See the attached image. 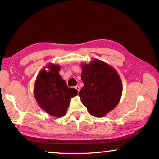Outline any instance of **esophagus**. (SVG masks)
Masks as SVG:
<instances>
[{"label": "esophagus", "instance_id": "obj_1", "mask_svg": "<svg viewBox=\"0 0 159 159\" xmlns=\"http://www.w3.org/2000/svg\"><path fill=\"white\" fill-rule=\"evenodd\" d=\"M75 88H76V89L77 90L78 92H79V91H80V87H79V85H76V86H75Z\"/></svg>", "mask_w": 159, "mask_h": 159}]
</instances>
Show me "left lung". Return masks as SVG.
I'll list each match as a JSON object with an SVG mask.
<instances>
[{
    "mask_svg": "<svg viewBox=\"0 0 159 159\" xmlns=\"http://www.w3.org/2000/svg\"><path fill=\"white\" fill-rule=\"evenodd\" d=\"M84 86L79 94L90 115L103 117L117 106L121 98V79L114 67L98 59L81 64Z\"/></svg>",
    "mask_w": 159,
    "mask_h": 159,
    "instance_id": "obj_1",
    "label": "left lung"
}]
</instances>
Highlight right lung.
Wrapping results in <instances>:
<instances>
[{"label": "right lung", "mask_w": 159, "mask_h": 159, "mask_svg": "<svg viewBox=\"0 0 159 159\" xmlns=\"http://www.w3.org/2000/svg\"><path fill=\"white\" fill-rule=\"evenodd\" d=\"M40 71L34 88V95L40 107L48 114L60 118L65 115L77 90L69 88L60 75L61 66L50 63ZM47 68L48 71L45 70Z\"/></svg>", "instance_id": "add662e5"}]
</instances>
